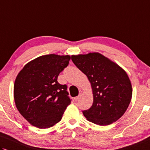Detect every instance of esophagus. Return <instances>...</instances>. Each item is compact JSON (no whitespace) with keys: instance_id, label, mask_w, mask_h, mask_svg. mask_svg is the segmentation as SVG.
Instances as JSON below:
<instances>
[{"instance_id":"34e87169","label":"esophagus","mask_w":150,"mask_h":150,"mask_svg":"<svg viewBox=\"0 0 150 150\" xmlns=\"http://www.w3.org/2000/svg\"><path fill=\"white\" fill-rule=\"evenodd\" d=\"M81 95H82V93H81V92H79V95L77 96V97H74V101H79V99H80L81 98Z\"/></svg>"}]
</instances>
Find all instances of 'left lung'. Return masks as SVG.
<instances>
[{"label":"left lung","instance_id":"1","mask_svg":"<svg viewBox=\"0 0 150 150\" xmlns=\"http://www.w3.org/2000/svg\"><path fill=\"white\" fill-rule=\"evenodd\" d=\"M71 60L91 84L93 103L83 111L86 119L101 126L119 120L132 97V83L127 72L99 53L73 55Z\"/></svg>","mask_w":150,"mask_h":150}]
</instances>
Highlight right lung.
I'll return each instance as SVG.
<instances>
[{
	"mask_svg": "<svg viewBox=\"0 0 150 150\" xmlns=\"http://www.w3.org/2000/svg\"><path fill=\"white\" fill-rule=\"evenodd\" d=\"M70 55L49 54L30 61L14 81V102L18 112L33 126L53 127L71 103L66 85L58 82L59 74L69 64Z\"/></svg>",
	"mask_w": 150,
	"mask_h": 150,
	"instance_id": "1",
	"label": "right lung"
}]
</instances>
